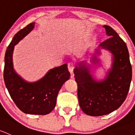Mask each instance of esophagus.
<instances>
[{
	"label": "esophagus",
	"instance_id": "34e87169",
	"mask_svg": "<svg viewBox=\"0 0 135 135\" xmlns=\"http://www.w3.org/2000/svg\"><path fill=\"white\" fill-rule=\"evenodd\" d=\"M75 68V63H73V62H70V63H69L68 65V69H69V70L70 71V73H72L73 72V70Z\"/></svg>",
	"mask_w": 135,
	"mask_h": 135
}]
</instances>
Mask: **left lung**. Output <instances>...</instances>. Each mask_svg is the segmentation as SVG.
I'll use <instances>...</instances> for the list:
<instances>
[{
    "mask_svg": "<svg viewBox=\"0 0 135 135\" xmlns=\"http://www.w3.org/2000/svg\"><path fill=\"white\" fill-rule=\"evenodd\" d=\"M109 38L100 45L113 55L111 70L102 81L95 80L84 63L74 72L78 84V97L81 109L88 115L99 116L109 114L124 103L129 90L132 67L128 49L123 39L115 30L103 26ZM99 54L98 49L97 51ZM93 62L98 61L95 57Z\"/></svg>",
    "mask_w": 135,
    "mask_h": 135,
    "instance_id": "8db88e82",
    "label": "left lung"
}]
</instances>
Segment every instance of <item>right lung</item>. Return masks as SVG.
I'll list each match as a JSON object with an SVG mask.
<instances>
[{"label": "right lung", "mask_w": 135, "mask_h": 135, "mask_svg": "<svg viewBox=\"0 0 135 135\" xmlns=\"http://www.w3.org/2000/svg\"><path fill=\"white\" fill-rule=\"evenodd\" d=\"M35 22L19 31L7 48L4 57V80L11 99L21 111L26 114L45 115L50 113L56 104L57 96L63 83L70 78L67 65L51 69L34 83H28L14 71L12 54L14 46L29 33Z\"/></svg>", "instance_id": "right-lung-1"}]
</instances>
